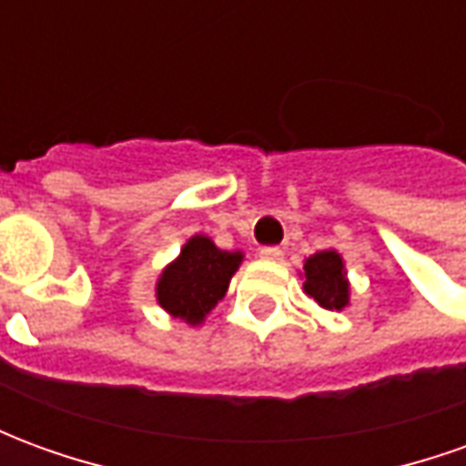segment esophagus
Segmentation results:
<instances>
[{
    "mask_svg": "<svg viewBox=\"0 0 466 466\" xmlns=\"http://www.w3.org/2000/svg\"><path fill=\"white\" fill-rule=\"evenodd\" d=\"M259 257H262V259H269V262H279L284 257V252L282 247H262V249H259Z\"/></svg>",
    "mask_w": 466,
    "mask_h": 466,
    "instance_id": "obj_1",
    "label": "esophagus"
}]
</instances>
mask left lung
<instances>
[{
  "label": "left lung",
  "instance_id": "obj_1",
  "mask_svg": "<svg viewBox=\"0 0 466 466\" xmlns=\"http://www.w3.org/2000/svg\"><path fill=\"white\" fill-rule=\"evenodd\" d=\"M304 292L324 309H342L350 302L342 257L332 249L317 252L304 262Z\"/></svg>",
  "mask_w": 466,
  "mask_h": 466
}]
</instances>
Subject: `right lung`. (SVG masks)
<instances>
[{
	"mask_svg": "<svg viewBox=\"0 0 466 466\" xmlns=\"http://www.w3.org/2000/svg\"><path fill=\"white\" fill-rule=\"evenodd\" d=\"M242 262V252L217 249L202 234L184 244L179 259L162 272L157 299L172 317L199 324L224 297L232 274Z\"/></svg>",
	"mask_w": 466,
	"mask_h": 466,
	"instance_id": "add662e5",
	"label": "right lung"
}]
</instances>
